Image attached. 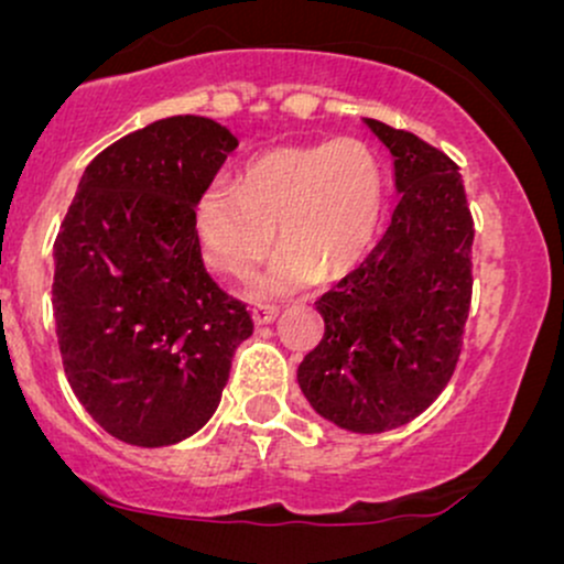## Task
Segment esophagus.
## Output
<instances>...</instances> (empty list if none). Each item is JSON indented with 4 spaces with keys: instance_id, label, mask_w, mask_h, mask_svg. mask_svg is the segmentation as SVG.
<instances>
[{
    "instance_id": "1",
    "label": "esophagus",
    "mask_w": 564,
    "mask_h": 564,
    "mask_svg": "<svg viewBox=\"0 0 564 564\" xmlns=\"http://www.w3.org/2000/svg\"><path fill=\"white\" fill-rule=\"evenodd\" d=\"M251 318H254L257 326H268V323L278 318V307H273V304H257V307H251Z\"/></svg>"
}]
</instances>
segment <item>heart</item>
I'll return each mask as SVG.
<instances>
[{
	"instance_id": "1",
	"label": "heart",
	"mask_w": 564,
	"mask_h": 564,
	"mask_svg": "<svg viewBox=\"0 0 564 564\" xmlns=\"http://www.w3.org/2000/svg\"><path fill=\"white\" fill-rule=\"evenodd\" d=\"M381 212V174L366 142L334 138L283 145L251 159L236 185L215 180L193 209L206 262L251 275L278 241L286 249L254 281V296H278L318 273H347L371 246Z\"/></svg>"
}]
</instances>
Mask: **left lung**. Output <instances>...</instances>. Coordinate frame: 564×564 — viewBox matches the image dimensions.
Here are the masks:
<instances>
[{
	"label": "left lung",
	"instance_id": "8db88e82",
	"mask_svg": "<svg viewBox=\"0 0 564 564\" xmlns=\"http://www.w3.org/2000/svg\"><path fill=\"white\" fill-rule=\"evenodd\" d=\"M394 161L398 200L371 254L323 294L326 332L296 371L323 419L398 430L445 390L471 302V223L458 166L416 134L366 119Z\"/></svg>",
	"mask_w": 564,
	"mask_h": 564
}]
</instances>
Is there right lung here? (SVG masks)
Listing matches in <instances>:
<instances>
[{
  "label": "right lung",
  "mask_w": 564,
  "mask_h": 564,
  "mask_svg": "<svg viewBox=\"0 0 564 564\" xmlns=\"http://www.w3.org/2000/svg\"><path fill=\"white\" fill-rule=\"evenodd\" d=\"M238 140L170 116L89 161L55 238L53 310L70 390L108 435L161 448L217 411L246 304L206 273L193 209Z\"/></svg>",
  "instance_id": "obj_1"
}]
</instances>
